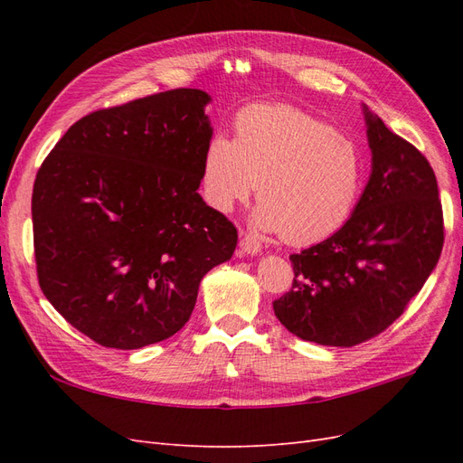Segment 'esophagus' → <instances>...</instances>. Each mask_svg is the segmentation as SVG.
Listing matches in <instances>:
<instances>
[{"instance_id":"esophagus-1","label":"esophagus","mask_w":463,"mask_h":463,"mask_svg":"<svg viewBox=\"0 0 463 463\" xmlns=\"http://www.w3.org/2000/svg\"><path fill=\"white\" fill-rule=\"evenodd\" d=\"M240 249H241V253H245V255H259L260 250H262V245H260V241L257 240L255 235H241V241H240Z\"/></svg>"}]
</instances>
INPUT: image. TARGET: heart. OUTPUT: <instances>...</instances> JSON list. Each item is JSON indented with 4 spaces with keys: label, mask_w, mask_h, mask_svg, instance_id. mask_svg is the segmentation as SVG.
<instances>
[{
    "label": "heart",
    "mask_w": 463,
    "mask_h": 463,
    "mask_svg": "<svg viewBox=\"0 0 463 463\" xmlns=\"http://www.w3.org/2000/svg\"><path fill=\"white\" fill-rule=\"evenodd\" d=\"M365 162L352 138L284 104H259L235 118V138H210L201 167L206 204L220 214L257 191L253 223L313 245L338 232L363 189Z\"/></svg>",
    "instance_id": "obj_1"
}]
</instances>
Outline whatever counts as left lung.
<instances>
[{"instance_id": "left-lung-1", "label": "left lung", "mask_w": 463, "mask_h": 463, "mask_svg": "<svg viewBox=\"0 0 463 463\" xmlns=\"http://www.w3.org/2000/svg\"><path fill=\"white\" fill-rule=\"evenodd\" d=\"M371 175L344 226L291 255L293 286L274 315L298 338L352 347L386 330L439 262L437 177L413 145L363 104Z\"/></svg>"}]
</instances>
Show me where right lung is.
I'll use <instances>...</instances> for the list:
<instances>
[{"label": "right lung", "instance_id": "add662e5", "mask_svg": "<svg viewBox=\"0 0 463 463\" xmlns=\"http://www.w3.org/2000/svg\"><path fill=\"white\" fill-rule=\"evenodd\" d=\"M210 94L175 89L79 119L33 191L38 282L69 325L138 349L185 326L233 223L199 194Z\"/></svg>", "mask_w": 463, "mask_h": 463}]
</instances>
